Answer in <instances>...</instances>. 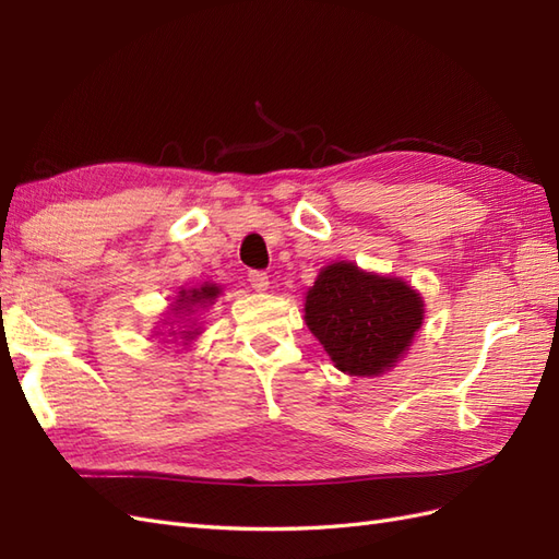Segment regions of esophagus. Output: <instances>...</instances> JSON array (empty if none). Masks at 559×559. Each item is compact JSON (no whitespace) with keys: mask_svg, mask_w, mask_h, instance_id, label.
<instances>
[{"mask_svg":"<svg viewBox=\"0 0 559 559\" xmlns=\"http://www.w3.org/2000/svg\"><path fill=\"white\" fill-rule=\"evenodd\" d=\"M249 284H251V289L253 292H267V286H270V277L265 275V273H259V270H253V273H249Z\"/></svg>","mask_w":559,"mask_h":559,"instance_id":"1","label":"esophagus"}]
</instances>
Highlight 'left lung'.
<instances>
[{"mask_svg": "<svg viewBox=\"0 0 559 559\" xmlns=\"http://www.w3.org/2000/svg\"><path fill=\"white\" fill-rule=\"evenodd\" d=\"M302 312L333 366L359 378L392 370L425 324V300L408 282L368 273L352 261L319 270Z\"/></svg>", "mask_w": 559, "mask_h": 559, "instance_id": "8db88e82", "label": "left lung"}]
</instances>
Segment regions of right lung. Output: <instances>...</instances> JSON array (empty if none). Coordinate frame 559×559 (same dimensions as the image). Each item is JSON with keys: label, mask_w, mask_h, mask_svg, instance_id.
Returning <instances> with one entry per match:
<instances>
[{"label": "right lung", "mask_w": 559, "mask_h": 559, "mask_svg": "<svg viewBox=\"0 0 559 559\" xmlns=\"http://www.w3.org/2000/svg\"><path fill=\"white\" fill-rule=\"evenodd\" d=\"M222 294L224 289L214 282H202L200 286H191V289H183L181 286L173 300L170 310H167V317L160 321V324L170 326L167 333H170V337H175V341L179 337L183 345H189L202 333V326L198 324L195 314L200 310H207ZM156 335H165V333L158 329Z\"/></svg>", "instance_id": "1"}]
</instances>
